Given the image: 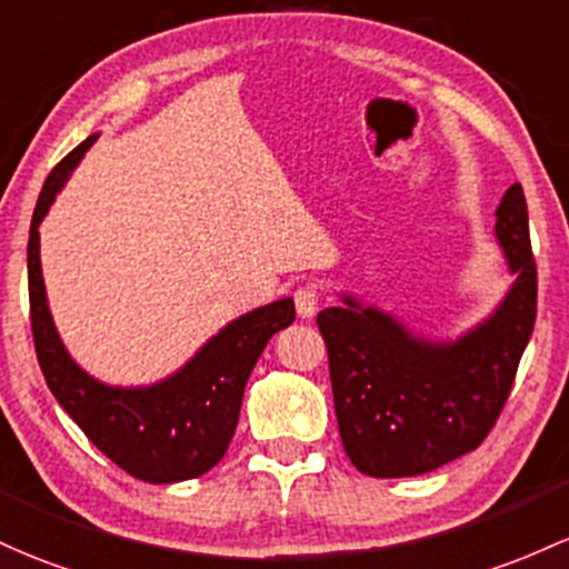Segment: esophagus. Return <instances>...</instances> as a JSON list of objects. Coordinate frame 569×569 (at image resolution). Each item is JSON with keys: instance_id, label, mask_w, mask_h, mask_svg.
Returning <instances> with one entry per match:
<instances>
[{"instance_id": "esophagus-1", "label": "esophagus", "mask_w": 569, "mask_h": 569, "mask_svg": "<svg viewBox=\"0 0 569 569\" xmlns=\"http://www.w3.org/2000/svg\"><path fill=\"white\" fill-rule=\"evenodd\" d=\"M318 302H321V291H318L316 283H305L295 291V305L299 318H313L318 310Z\"/></svg>"}]
</instances>
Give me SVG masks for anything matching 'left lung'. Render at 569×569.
<instances>
[{"label":"left lung","instance_id":"left-lung-1","mask_svg":"<svg viewBox=\"0 0 569 569\" xmlns=\"http://www.w3.org/2000/svg\"><path fill=\"white\" fill-rule=\"evenodd\" d=\"M495 234L516 280L495 313L459 340L416 337L351 295L318 313L342 448L365 476L432 472L476 451L502 413L538 316L521 183L505 191Z\"/></svg>","mask_w":569,"mask_h":569}]
</instances>
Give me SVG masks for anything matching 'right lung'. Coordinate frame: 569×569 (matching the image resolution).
<instances>
[{"label": "right lung", "mask_w": 569, "mask_h": 569, "mask_svg": "<svg viewBox=\"0 0 569 569\" xmlns=\"http://www.w3.org/2000/svg\"><path fill=\"white\" fill-rule=\"evenodd\" d=\"M93 140L97 134L80 142L53 167L31 216L27 267L37 361L61 408L121 470L146 483L199 478L227 453L248 376L267 340L295 321V299H278L234 318L174 376L153 386L121 389L80 370L67 353L48 310L40 264V223Z\"/></svg>", "instance_id": "right-lung-1"}]
</instances>
